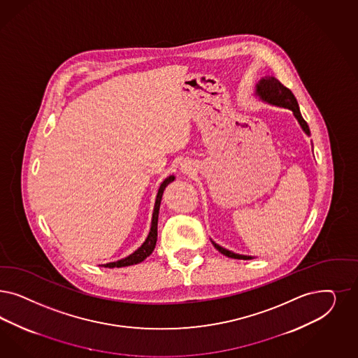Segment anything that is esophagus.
Here are the masks:
<instances>
[{
    "label": "esophagus",
    "instance_id": "1",
    "mask_svg": "<svg viewBox=\"0 0 358 358\" xmlns=\"http://www.w3.org/2000/svg\"><path fill=\"white\" fill-rule=\"evenodd\" d=\"M185 169H187V167H185Z\"/></svg>",
    "mask_w": 358,
    "mask_h": 358
}]
</instances>
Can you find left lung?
Returning a JSON list of instances; mask_svg holds the SVG:
<instances>
[{
  "label": "left lung",
  "mask_w": 358,
  "mask_h": 358,
  "mask_svg": "<svg viewBox=\"0 0 358 358\" xmlns=\"http://www.w3.org/2000/svg\"><path fill=\"white\" fill-rule=\"evenodd\" d=\"M257 94L265 100L270 104L279 105V106H285L289 108L295 117L298 118L300 125L303 127V130L310 134V129L306 122V120L300 115L299 105L295 99V96L289 91V88H286L280 81L275 79V78H266L259 81V84L257 85ZM213 243V246L219 250L220 253L231 257V258H236V259H252V257L248 255H240V254L231 253L229 250L221 248L217 243Z\"/></svg>",
  "instance_id": "1"
}]
</instances>
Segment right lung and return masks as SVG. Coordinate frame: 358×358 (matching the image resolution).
Returning <instances> with one entry per match:
<instances>
[{
    "mask_svg": "<svg viewBox=\"0 0 358 358\" xmlns=\"http://www.w3.org/2000/svg\"><path fill=\"white\" fill-rule=\"evenodd\" d=\"M173 179H175L173 176H169L167 179H164L161 187H159V189H158V195H157L154 212H152V220H151L150 233H149L146 241L142 243L141 248H138L134 253L130 254L127 258L120 259L117 262L106 264V265H104L105 267L113 268V267H125V266L136 265V264L142 262L143 259H146L154 252V248H155V243H157V237H158V215H159V207H161L162 195H163L164 188L167 187V185H170Z\"/></svg>",
    "mask_w": 358,
    "mask_h": 358,
    "instance_id": "1",
    "label": "right lung"
}]
</instances>
